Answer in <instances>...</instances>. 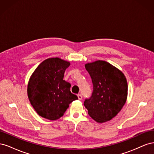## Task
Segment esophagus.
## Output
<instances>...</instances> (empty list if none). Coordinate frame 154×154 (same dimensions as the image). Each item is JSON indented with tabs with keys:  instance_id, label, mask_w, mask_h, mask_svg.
I'll list each match as a JSON object with an SVG mask.
<instances>
[{
	"instance_id": "1",
	"label": "esophagus",
	"mask_w": 154,
	"mask_h": 154,
	"mask_svg": "<svg viewBox=\"0 0 154 154\" xmlns=\"http://www.w3.org/2000/svg\"><path fill=\"white\" fill-rule=\"evenodd\" d=\"M78 100H81L82 99V96L81 94H78Z\"/></svg>"
}]
</instances>
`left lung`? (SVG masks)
Returning a JSON list of instances; mask_svg holds the SVG:
<instances>
[{"mask_svg":"<svg viewBox=\"0 0 154 154\" xmlns=\"http://www.w3.org/2000/svg\"><path fill=\"white\" fill-rule=\"evenodd\" d=\"M93 92L84 105L88 114L97 123H105L117 115L126 103L128 84L125 74L119 69L103 60L87 63Z\"/></svg>","mask_w":154,"mask_h":154,"instance_id":"left-lung-1","label":"left lung"}]
</instances>
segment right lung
<instances>
[{"label": "right lung", "instance_id": "obj_1", "mask_svg": "<svg viewBox=\"0 0 154 154\" xmlns=\"http://www.w3.org/2000/svg\"><path fill=\"white\" fill-rule=\"evenodd\" d=\"M71 65L59 58L45 60L32 72L27 86L31 105L41 117L54 121L60 118L69 104L78 100L70 91L71 84L63 80Z\"/></svg>", "mask_w": 154, "mask_h": 154}]
</instances>
